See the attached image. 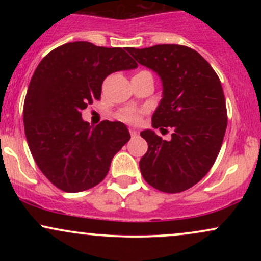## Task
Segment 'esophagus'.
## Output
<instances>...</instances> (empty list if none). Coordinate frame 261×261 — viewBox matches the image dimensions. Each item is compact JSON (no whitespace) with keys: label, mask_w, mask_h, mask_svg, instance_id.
<instances>
[{"label":"esophagus","mask_w":261,"mask_h":261,"mask_svg":"<svg viewBox=\"0 0 261 261\" xmlns=\"http://www.w3.org/2000/svg\"><path fill=\"white\" fill-rule=\"evenodd\" d=\"M130 134H131V136H133V137L139 136V133H137L136 130H134V128H130Z\"/></svg>","instance_id":"obj_1"}]
</instances>
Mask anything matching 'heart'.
Listing matches in <instances>:
<instances>
[{
    "mask_svg": "<svg viewBox=\"0 0 261 261\" xmlns=\"http://www.w3.org/2000/svg\"><path fill=\"white\" fill-rule=\"evenodd\" d=\"M116 116H118L119 120L127 122V124L135 125L137 124V122H140L141 116H142V112H139V110H135V109H124L121 110L120 113H118V115Z\"/></svg>",
    "mask_w": 261,
    "mask_h": 261,
    "instance_id": "heart-1",
    "label": "heart"
}]
</instances>
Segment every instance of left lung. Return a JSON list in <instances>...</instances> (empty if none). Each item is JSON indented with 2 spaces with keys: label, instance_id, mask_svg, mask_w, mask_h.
Returning a JSON list of instances; mask_svg holds the SVG:
<instances>
[{
  "label": "left lung",
  "instance_id": "obj_1",
  "mask_svg": "<svg viewBox=\"0 0 261 261\" xmlns=\"http://www.w3.org/2000/svg\"><path fill=\"white\" fill-rule=\"evenodd\" d=\"M126 51L162 80L163 98L152 126L173 128L169 141L152 130L141 133L148 143L140 161L141 174L163 193L188 190L207 174L222 146L227 108L221 81L199 53L184 45L127 47Z\"/></svg>",
  "mask_w": 261,
  "mask_h": 261
}]
</instances>
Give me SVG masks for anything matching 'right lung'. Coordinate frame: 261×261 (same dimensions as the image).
<instances>
[{
    "instance_id": "add662e5",
    "label": "right lung",
    "mask_w": 261,
    "mask_h": 261,
    "mask_svg": "<svg viewBox=\"0 0 261 261\" xmlns=\"http://www.w3.org/2000/svg\"><path fill=\"white\" fill-rule=\"evenodd\" d=\"M121 47L74 41L56 47L38 65L27 92L23 121L35 163L66 193L88 190L103 180L113 157L130 140L120 121L92 127L82 110L100 99L110 73L136 68Z\"/></svg>"
}]
</instances>
